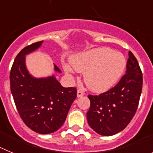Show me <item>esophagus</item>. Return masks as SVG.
<instances>
[{
	"mask_svg": "<svg viewBox=\"0 0 153 153\" xmlns=\"http://www.w3.org/2000/svg\"><path fill=\"white\" fill-rule=\"evenodd\" d=\"M84 95V92L82 90H77V97H83V96Z\"/></svg>",
	"mask_w": 153,
	"mask_h": 153,
	"instance_id": "obj_1",
	"label": "esophagus"
}]
</instances>
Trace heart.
Listing matches in <instances>:
<instances>
[{"label":"heart","instance_id":"1","mask_svg":"<svg viewBox=\"0 0 153 153\" xmlns=\"http://www.w3.org/2000/svg\"><path fill=\"white\" fill-rule=\"evenodd\" d=\"M75 70L85 73L86 86L93 91L101 93L110 89L120 79L126 67V60L120 52L109 48H97L71 57ZM65 71L73 73L70 65H64Z\"/></svg>","mask_w":153,"mask_h":153}]
</instances>
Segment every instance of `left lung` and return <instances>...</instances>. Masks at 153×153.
<instances>
[{"label":"left lung","instance_id":"left-lung-1","mask_svg":"<svg viewBox=\"0 0 153 153\" xmlns=\"http://www.w3.org/2000/svg\"><path fill=\"white\" fill-rule=\"evenodd\" d=\"M126 74L115 86L100 95H88L90 107L87 121L93 130L102 136H113L124 129L137 110L143 88V74L131 51Z\"/></svg>","mask_w":153,"mask_h":153}]
</instances>
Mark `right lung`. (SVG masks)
Listing matches in <instances>:
<instances>
[{"mask_svg":"<svg viewBox=\"0 0 153 153\" xmlns=\"http://www.w3.org/2000/svg\"><path fill=\"white\" fill-rule=\"evenodd\" d=\"M42 43L27 46L16 56L10 73V91L24 123L40 134H49L63 126L76 98V88H65L53 76L36 79L28 74L25 55L37 49ZM54 68L60 72L56 65Z\"/></svg>","mask_w":153,"mask_h":153,"instance_id":"right-lung-1","label":"right lung"}]
</instances>
